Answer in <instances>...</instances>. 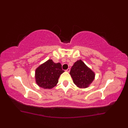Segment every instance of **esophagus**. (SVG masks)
Segmentation results:
<instances>
[{
	"label": "esophagus",
	"instance_id": "34e87169",
	"mask_svg": "<svg viewBox=\"0 0 128 128\" xmlns=\"http://www.w3.org/2000/svg\"><path fill=\"white\" fill-rule=\"evenodd\" d=\"M70 68H68L67 69V70H66V72H70Z\"/></svg>",
	"mask_w": 128,
	"mask_h": 128
}]
</instances>
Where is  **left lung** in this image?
Instances as JSON below:
<instances>
[{
  "label": "left lung",
  "instance_id": "1",
  "mask_svg": "<svg viewBox=\"0 0 128 128\" xmlns=\"http://www.w3.org/2000/svg\"><path fill=\"white\" fill-rule=\"evenodd\" d=\"M70 75L73 82L80 88H87L95 78V73L81 60H77L72 67Z\"/></svg>",
  "mask_w": 128,
  "mask_h": 128
}]
</instances>
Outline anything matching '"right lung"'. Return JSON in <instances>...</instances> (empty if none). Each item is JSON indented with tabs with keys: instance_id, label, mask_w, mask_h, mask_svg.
<instances>
[{
	"instance_id": "obj_1",
	"label": "right lung",
	"mask_w": 128,
	"mask_h": 128,
	"mask_svg": "<svg viewBox=\"0 0 128 128\" xmlns=\"http://www.w3.org/2000/svg\"><path fill=\"white\" fill-rule=\"evenodd\" d=\"M64 71L60 63H54L49 59L38 67L35 71L36 83L45 89H51L56 86L60 76Z\"/></svg>"
}]
</instances>
